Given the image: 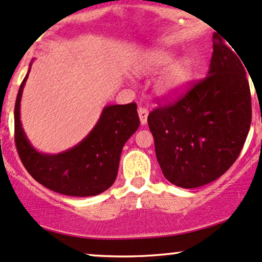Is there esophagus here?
I'll use <instances>...</instances> for the list:
<instances>
[{
  "mask_svg": "<svg viewBox=\"0 0 262 262\" xmlns=\"http://www.w3.org/2000/svg\"><path fill=\"white\" fill-rule=\"evenodd\" d=\"M138 115H139V118H140V123H141L142 125L146 124V122H147V116H148L147 108H145V107H139V108H138Z\"/></svg>",
  "mask_w": 262,
  "mask_h": 262,
  "instance_id": "1",
  "label": "esophagus"
}]
</instances>
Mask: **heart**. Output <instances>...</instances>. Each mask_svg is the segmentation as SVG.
<instances>
[{
	"label": "heart",
	"mask_w": 262,
	"mask_h": 262,
	"mask_svg": "<svg viewBox=\"0 0 262 262\" xmlns=\"http://www.w3.org/2000/svg\"><path fill=\"white\" fill-rule=\"evenodd\" d=\"M174 61L175 57L171 53L154 51L145 55L138 66L137 70L141 75L157 74L168 69L155 85L158 97L165 99L179 97L186 91L193 77V64L190 58H183L175 63Z\"/></svg>",
	"instance_id": "1"
}]
</instances>
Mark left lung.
I'll list each match as a JSON object with an SVG mask.
<instances>
[{
  "mask_svg": "<svg viewBox=\"0 0 262 262\" xmlns=\"http://www.w3.org/2000/svg\"><path fill=\"white\" fill-rule=\"evenodd\" d=\"M233 51L214 34L207 77L148 115L162 173L179 187H200L216 180L234 163L246 142L251 122L250 88L246 65Z\"/></svg>",
  "mask_w": 262,
  "mask_h": 262,
  "instance_id": "1",
  "label": "left lung"
}]
</instances>
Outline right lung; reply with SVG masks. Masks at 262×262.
<instances>
[{"instance_id":"obj_1","label":"right lung","mask_w":262,"mask_h":262,"mask_svg":"<svg viewBox=\"0 0 262 262\" xmlns=\"http://www.w3.org/2000/svg\"><path fill=\"white\" fill-rule=\"evenodd\" d=\"M28 76L29 72L14 107V141L25 169L37 183L66 196H97L106 191L117 177L122 148L140 124L137 104L105 106L98 123L78 145L58 155L41 154L31 146L20 122V100Z\"/></svg>"}]
</instances>
